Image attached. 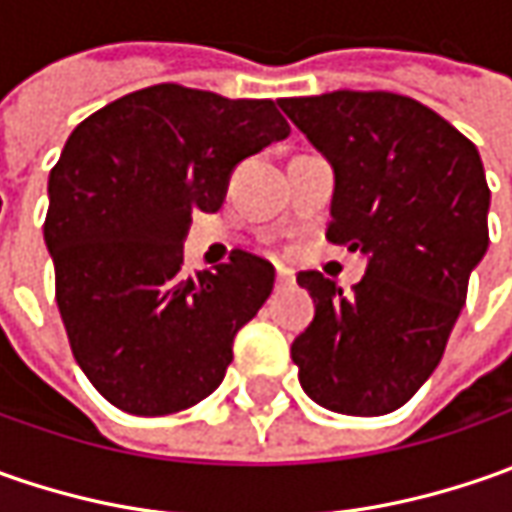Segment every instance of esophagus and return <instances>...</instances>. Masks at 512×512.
<instances>
[{
    "label": "esophagus",
    "instance_id": "34e87169",
    "mask_svg": "<svg viewBox=\"0 0 512 512\" xmlns=\"http://www.w3.org/2000/svg\"><path fill=\"white\" fill-rule=\"evenodd\" d=\"M296 282V276H293V270H287V267H279L276 270V287H287Z\"/></svg>",
    "mask_w": 512,
    "mask_h": 512
}]
</instances>
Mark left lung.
Here are the masks:
<instances>
[{"label":"left lung","mask_w":512,"mask_h":512,"mask_svg":"<svg viewBox=\"0 0 512 512\" xmlns=\"http://www.w3.org/2000/svg\"><path fill=\"white\" fill-rule=\"evenodd\" d=\"M279 108L333 168L327 239L367 259L353 293L316 270L296 276L316 305L290 347L299 382L333 413H393L442 362L490 245L482 156L436 110L387 90Z\"/></svg>","instance_id":"left-lung-1"}]
</instances>
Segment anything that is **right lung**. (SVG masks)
<instances>
[{
  "instance_id": "1",
  "label": "right lung",
  "mask_w": 512,
  "mask_h": 512,
  "mask_svg": "<svg viewBox=\"0 0 512 512\" xmlns=\"http://www.w3.org/2000/svg\"><path fill=\"white\" fill-rule=\"evenodd\" d=\"M287 133L270 99L153 85L68 136L45 219L56 305L73 359L119 410L168 416L222 384L276 270L233 250L190 276L182 245L196 210L222 207L233 168Z\"/></svg>"
}]
</instances>
